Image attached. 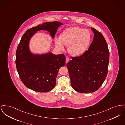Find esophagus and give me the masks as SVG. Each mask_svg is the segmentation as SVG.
<instances>
[{"instance_id": "34e87169", "label": "esophagus", "mask_w": 125, "mask_h": 125, "mask_svg": "<svg viewBox=\"0 0 125 125\" xmlns=\"http://www.w3.org/2000/svg\"><path fill=\"white\" fill-rule=\"evenodd\" d=\"M69 60H70V59H69V58L66 57V63H67L69 61Z\"/></svg>"}]
</instances>
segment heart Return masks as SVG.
Here are the masks:
<instances>
[{
	"mask_svg": "<svg viewBox=\"0 0 125 125\" xmlns=\"http://www.w3.org/2000/svg\"><path fill=\"white\" fill-rule=\"evenodd\" d=\"M92 40V34L89 30L79 27H72L65 30L59 36L56 38V46L60 50L64 46H68V52L73 56H80L88 50Z\"/></svg>",
	"mask_w": 125,
	"mask_h": 125,
	"instance_id": "b5f03b06",
	"label": "heart"
}]
</instances>
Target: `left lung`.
Segmentation results:
<instances>
[{
    "label": "left lung",
    "instance_id": "left-lung-1",
    "mask_svg": "<svg viewBox=\"0 0 125 125\" xmlns=\"http://www.w3.org/2000/svg\"><path fill=\"white\" fill-rule=\"evenodd\" d=\"M93 41L88 50L79 57H73L66 66L74 90L82 93L96 91L107 75L110 53L103 34L94 28Z\"/></svg>",
    "mask_w": 125,
    "mask_h": 125
}]
</instances>
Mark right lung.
<instances>
[{"instance_id":"right-lung-1","label":"right lung","mask_w":125,"mask_h":125,"mask_svg":"<svg viewBox=\"0 0 125 125\" xmlns=\"http://www.w3.org/2000/svg\"><path fill=\"white\" fill-rule=\"evenodd\" d=\"M61 25L63 23L59 22H50L29 29L22 35L18 45L15 55L16 69L24 85L33 91L45 93L54 88L59 70L65 65L66 57L63 54H32L29 48L30 39L42 30L49 31L54 38Z\"/></svg>"}]
</instances>
